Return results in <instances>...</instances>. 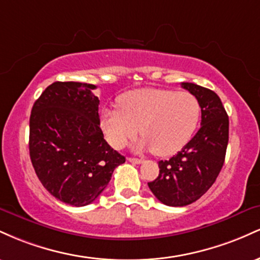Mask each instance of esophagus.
Instances as JSON below:
<instances>
[{"label":"esophagus","mask_w":260,"mask_h":260,"mask_svg":"<svg viewBox=\"0 0 260 260\" xmlns=\"http://www.w3.org/2000/svg\"><path fill=\"white\" fill-rule=\"evenodd\" d=\"M127 160L132 164H142L143 162L142 159H137V157H128Z\"/></svg>","instance_id":"esophagus-1"}]
</instances>
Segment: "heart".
I'll use <instances>...</instances> for the list:
<instances>
[{
    "label": "heart",
    "mask_w": 260,
    "mask_h": 260,
    "mask_svg": "<svg viewBox=\"0 0 260 260\" xmlns=\"http://www.w3.org/2000/svg\"><path fill=\"white\" fill-rule=\"evenodd\" d=\"M118 105L100 112V127L109 144L122 149L140 127L144 138L137 149H151L157 156L181 150L193 137L201 118V104L186 91L134 89L121 95Z\"/></svg>",
    "instance_id": "1"
}]
</instances>
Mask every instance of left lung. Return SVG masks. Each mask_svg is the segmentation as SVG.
<instances>
[{"label":"left lung","mask_w":260,"mask_h":260,"mask_svg":"<svg viewBox=\"0 0 260 260\" xmlns=\"http://www.w3.org/2000/svg\"><path fill=\"white\" fill-rule=\"evenodd\" d=\"M182 88L198 99L201 128L171 159L159 161V176L148 186L162 204L184 207L198 201L221 171L229 143V116L216 92L194 83Z\"/></svg>","instance_id":"1"}]
</instances>
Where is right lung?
<instances>
[{
  "mask_svg": "<svg viewBox=\"0 0 260 260\" xmlns=\"http://www.w3.org/2000/svg\"><path fill=\"white\" fill-rule=\"evenodd\" d=\"M96 88L55 82L35 101L29 121V153L49 193L72 207L90 204L109 184L123 155L107 144L100 128Z\"/></svg>",
  "mask_w": 260,
  "mask_h": 260,
  "instance_id": "right-lung-1",
  "label": "right lung"
}]
</instances>
